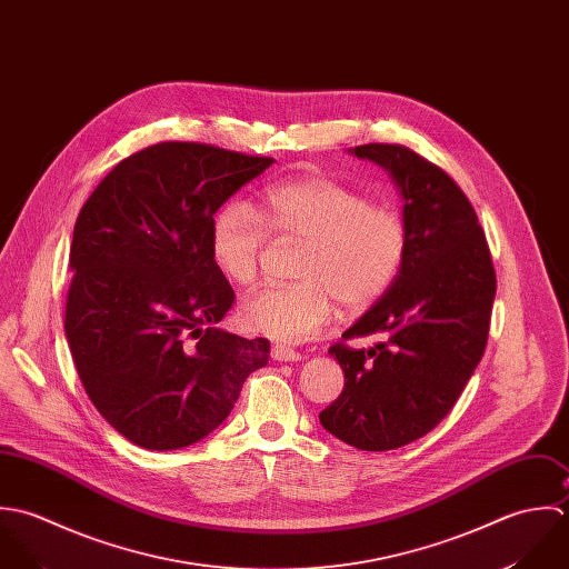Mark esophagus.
Segmentation results:
<instances>
[{
	"mask_svg": "<svg viewBox=\"0 0 569 569\" xmlns=\"http://www.w3.org/2000/svg\"><path fill=\"white\" fill-rule=\"evenodd\" d=\"M270 356H272V360H279V362H295V360H301V353L297 351V349H292V347H288V345H274L272 349H270Z\"/></svg>",
	"mask_w": 569,
	"mask_h": 569,
	"instance_id": "esophagus-1",
	"label": "esophagus"
}]
</instances>
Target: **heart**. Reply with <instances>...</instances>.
Returning <instances> with one entry per match:
<instances>
[{
	"label": "heart",
	"mask_w": 569,
	"mask_h": 569,
	"mask_svg": "<svg viewBox=\"0 0 569 569\" xmlns=\"http://www.w3.org/2000/svg\"><path fill=\"white\" fill-rule=\"evenodd\" d=\"M268 232L301 243L297 283L263 288L241 306V323L274 341L315 337L335 303L358 312L398 279L409 252V224L398 209L371 200L326 176H301L268 187L257 213L227 204L211 224V257L237 286L257 279Z\"/></svg>",
	"instance_id": "obj_1"
}]
</instances>
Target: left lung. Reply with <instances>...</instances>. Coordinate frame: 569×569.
Segmentation results:
<instances>
[{
	"instance_id": "left-lung-1",
	"label": "left lung",
	"mask_w": 569,
	"mask_h": 569,
	"mask_svg": "<svg viewBox=\"0 0 569 569\" xmlns=\"http://www.w3.org/2000/svg\"><path fill=\"white\" fill-rule=\"evenodd\" d=\"M398 184L409 252L393 286L330 347L345 373L321 425L360 451L400 449L433 431L479 365L497 277L477 213L453 178L405 144L351 149ZM376 336L369 350L349 340Z\"/></svg>"
}]
</instances>
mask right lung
<instances>
[{
  "instance_id": "obj_1",
  "label": "right lung",
  "mask_w": 569,
  "mask_h": 569,
  "mask_svg": "<svg viewBox=\"0 0 569 569\" xmlns=\"http://www.w3.org/2000/svg\"><path fill=\"white\" fill-rule=\"evenodd\" d=\"M272 162L164 140L120 160L77 218L66 337L92 405L142 449L207 438L268 362L270 341L218 328L234 292L213 263L211 224Z\"/></svg>"
}]
</instances>
